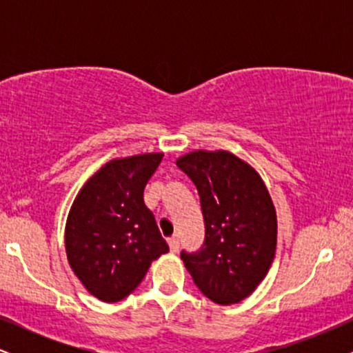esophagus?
Instances as JSON below:
<instances>
[{"instance_id":"1","label":"esophagus","mask_w":353,"mask_h":353,"mask_svg":"<svg viewBox=\"0 0 353 353\" xmlns=\"http://www.w3.org/2000/svg\"><path fill=\"white\" fill-rule=\"evenodd\" d=\"M169 247H171V252H177L179 250V236L169 237Z\"/></svg>"}]
</instances>
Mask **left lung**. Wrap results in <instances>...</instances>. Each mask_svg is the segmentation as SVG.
<instances>
[{
  "mask_svg": "<svg viewBox=\"0 0 353 353\" xmlns=\"http://www.w3.org/2000/svg\"><path fill=\"white\" fill-rule=\"evenodd\" d=\"M177 168L197 188L205 237L199 250H182L192 281L216 303H237L269 272L277 244V219L264 182L234 154L196 151Z\"/></svg>",
  "mask_w": 353,
  "mask_h": 353,
  "instance_id": "left-lung-1",
  "label": "left lung"
}]
</instances>
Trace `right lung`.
Listing matches in <instances>:
<instances>
[{
	"label": "right lung",
	"instance_id": "right-lung-1",
	"mask_svg": "<svg viewBox=\"0 0 353 353\" xmlns=\"http://www.w3.org/2000/svg\"><path fill=\"white\" fill-rule=\"evenodd\" d=\"M164 154L114 159L79 190L66 222L72 272L94 297L117 302L143 282L152 261L169 250L144 188Z\"/></svg>",
	"mask_w": 353,
	"mask_h": 353
}]
</instances>
